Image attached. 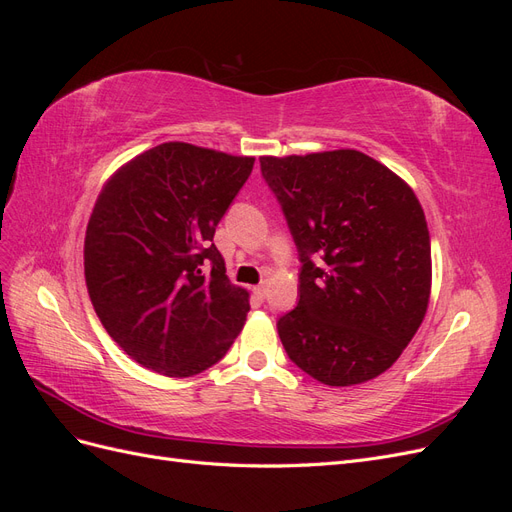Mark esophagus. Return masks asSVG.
Wrapping results in <instances>:
<instances>
[{"instance_id": "34e87169", "label": "esophagus", "mask_w": 512, "mask_h": 512, "mask_svg": "<svg viewBox=\"0 0 512 512\" xmlns=\"http://www.w3.org/2000/svg\"><path fill=\"white\" fill-rule=\"evenodd\" d=\"M254 294L258 299H265L267 297V284L262 282V284H258V286H254Z\"/></svg>"}]
</instances>
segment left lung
Listing matches in <instances>:
<instances>
[{
	"mask_svg": "<svg viewBox=\"0 0 512 512\" xmlns=\"http://www.w3.org/2000/svg\"><path fill=\"white\" fill-rule=\"evenodd\" d=\"M297 245L299 303L277 320L288 359L329 386L389 369L421 327L431 241L421 203L354 149L260 158Z\"/></svg>",
	"mask_w": 512,
	"mask_h": 512,
	"instance_id": "1",
	"label": "left lung"
}]
</instances>
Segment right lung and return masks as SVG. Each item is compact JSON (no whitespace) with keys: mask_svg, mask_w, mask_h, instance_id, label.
I'll return each mask as SVG.
<instances>
[{"mask_svg":"<svg viewBox=\"0 0 512 512\" xmlns=\"http://www.w3.org/2000/svg\"><path fill=\"white\" fill-rule=\"evenodd\" d=\"M254 168L188 143H162L104 185L85 237V282L106 333L136 363L190 378L218 363L250 301L213 245Z\"/></svg>","mask_w":512,"mask_h":512,"instance_id":"right-lung-1","label":"right lung"}]
</instances>
